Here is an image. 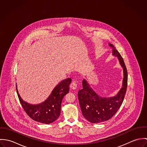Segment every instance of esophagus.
<instances>
[{
	"label": "esophagus",
	"mask_w": 147,
	"mask_h": 147,
	"mask_svg": "<svg viewBox=\"0 0 147 147\" xmlns=\"http://www.w3.org/2000/svg\"><path fill=\"white\" fill-rule=\"evenodd\" d=\"M70 87L72 89H76L77 88V84L76 83V82H72L70 85Z\"/></svg>",
	"instance_id": "obj_1"
}]
</instances>
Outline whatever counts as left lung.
Returning a JSON list of instances; mask_svg holds the SVG:
<instances>
[{"mask_svg":"<svg viewBox=\"0 0 147 147\" xmlns=\"http://www.w3.org/2000/svg\"><path fill=\"white\" fill-rule=\"evenodd\" d=\"M112 55L117 57L123 69V78L122 87L116 95L103 97L99 96L85 80L82 82L83 88L78 91V98L84 118L89 122L98 123L110 119L118 110L126 94L127 86V71L122 57L114 45L109 43Z\"/></svg>","mask_w":147,"mask_h":147,"instance_id":"1","label":"left lung"}]
</instances>
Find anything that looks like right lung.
Here are the masks:
<instances>
[{
  "mask_svg": "<svg viewBox=\"0 0 147 147\" xmlns=\"http://www.w3.org/2000/svg\"><path fill=\"white\" fill-rule=\"evenodd\" d=\"M71 79L62 80L53 89L49 97L41 103L31 104L24 101L16 90L19 99L26 113L33 120L44 124H50L55 121L59 117L63 97L69 92Z\"/></svg>",
  "mask_w": 147,
  "mask_h": 147,
  "instance_id": "1",
  "label": "right lung"
}]
</instances>
